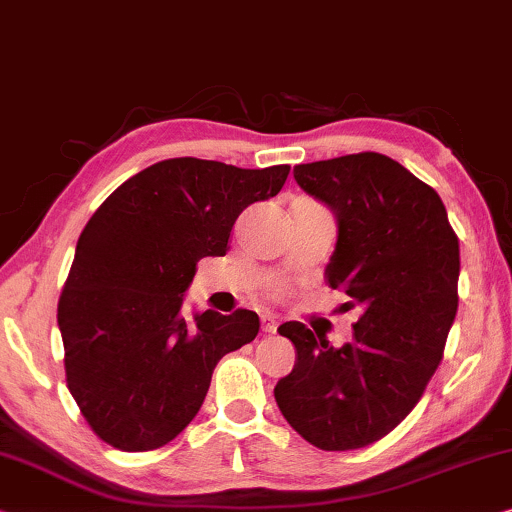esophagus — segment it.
Returning a JSON list of instances; mask_svg holds the SVG:
<instances>
[{
  "label": "esophagus",
  "instance_id": "obj_1",
  "mask_svg": "<svg viewBox=\"0 0 512 512\" xmlns=\"http://www.w3.org/2000/svg\"><path fill=\"white\" fill-rule=\"evenodd\" d=\"M261 321H263V330L268 332V335H274V332H277V316H272V314H263L261 316Z\"/></svg>",
  "mask_w": 512,
  "mask_h": 512
}]
</instances>
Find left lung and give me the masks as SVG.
<instances>
[{"instance_id": "8db88e82", "label": "left lung", "mask_w": 512, "mask_h": 512, "mask_svg": "<svg viewBox=\"0 0 512 512\" xmlns=\"http://www.w3.org/2000/svg\"><path fill=\"white\" fill-rule=\"evenodd\" d=\"M293 177L335 214L325 281L362 316L339 348L298 321L279 325L295 365L274 399L311 446L365 448L409 416L439 367L457 314L459 242L439 194L385 154L300 164Z\"/></svg>"}]
</instances>
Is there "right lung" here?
I'll use <instances>...</instances> for the list:
<instances>
[{
	"label": "right lung",
	"mask_w": 512,
	"mask_h": 512,
	"mask_svg": "<svg viewBox=\"0 0 512 512\" xmlns=\"http://www.w3.org/2000/svg\"><path fill=\"white\" fill-rule=\"evenodd\" d=\"M291 166L166 159L129 177L87 221L57 305L66 385L94 434L124 453L173 441L258 314L182 311L205 256H224L244 207L277 196Z\"/></svg>",
	"instance_id": "1"
}]
</instances>
